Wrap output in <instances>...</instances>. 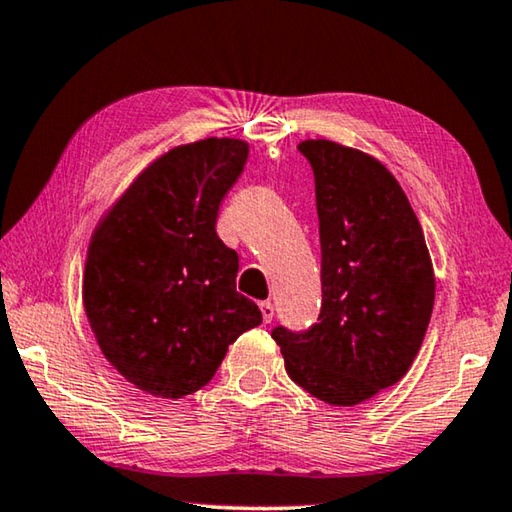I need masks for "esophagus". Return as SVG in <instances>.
<instances>
[{"label": "esophagus", "mask_w": 512, "mask_h": 512, "mask_svg": "<svg viewBox=\"0 0 512 512\" xmlns=\"http://www.w3.org/2000/svg\"><path fill=\"white\" fill-rule=\"evenodd\" d=\"M259 309H262L264 323H271L273 316H275V307L271 305V302H262V305H259Z\"/></svg>", "instance_id": "1"}]
</instances>
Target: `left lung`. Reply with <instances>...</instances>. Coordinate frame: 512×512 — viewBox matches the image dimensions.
Wrapping results in <instances>:
<instances>
[{"mask_svg": "<svg viewBox=\"0 0 512 512\" xmlns=\"http://www.w3.org/2000/svg\"><path fill=\"white\" fill-rule=\"evenodd\" d=\"M298 151L316 180L323 302L318 323L300 332L277 325L271 336L298 386L354 406L411 368L436 277L418 216L384 164L329 140Z\"/></svg>", "mask_w": 512, "mask_h": 512, "instance_id": "left-lung-1", "label": "left lung"}]
</instances>
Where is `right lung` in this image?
Instances as JSON below:
<instances>
[{"label": "right lung", "mask_w": 512, "mask_h": 512, "mask_svg": "<svg viewBox=\"0 0 512 512\" xmlns=\"http://www.w3.org/2000/svg\"><path fill=\"white\" fill-rule=\"evenodd\" d=\"M246 160L248 144L232 137L171 149L94 230L85 314L103 357L144 393H196L228 345L262 323L255 302L237 293L239 255L216 235Z\"/></svg>", "instance_id": "obj_1"}]
</instances>
